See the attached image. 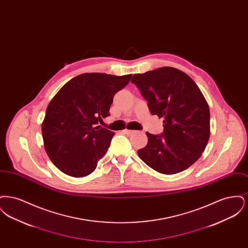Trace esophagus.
<instances>
[{"mask_svg": "<svg viewBox=\"0 0 248 248\" xmlns=\"http://www.w3.org/2000/svg\"><path fill=\"white\" fill-rule=\"evenodd\" d=\"M135 131L134 130L124 129V133L126 134V135H132Z\"/></svg>", "mask_w": 248, "mask_h": 248, "instance_id": "esophagus-1", "label": "esophagus"}]
</instances>
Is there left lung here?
I'll return each mask as SVG.
<instances>
[{
	"instance_id": "8db88e82",
	"label": "left lung",
	"mask_w": 248,
	"mask_h": 248,
	"mask_svg": "<svg viewBox=\"0 0 248 248\" xmlns=\"http://www.w3.org/2000/svg\"><path fill=\"white\" fill-rule=\"evenodd\" d=\"M153 115L164 118V133H146L140 158L155 171L172 175L193 165L210 137V111L199 87L185 72L163 67L133 75Z\"/></svg>"
}]
</instances>
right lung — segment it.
Masks as SVG:
<instances>
[{
	"mask_svg": "<svg viewBox=\"0 0 248 248\" xmlns=\"http://www.w3.org/2000/svg\"><path fill=\"white\" fill-rule=\"evenodd\" d=\"M132 74L83 73L64 84L48 104L42 124L48 157L64 174H91L108 151L114 132L98 122L109 116L113 96L129 83Z\"/></svg>",
	"mask_w": 248,
	"mask_h": 248,
	"instance_id": "right-lung-1",
	"label": "right lung"
}]
</instances>
